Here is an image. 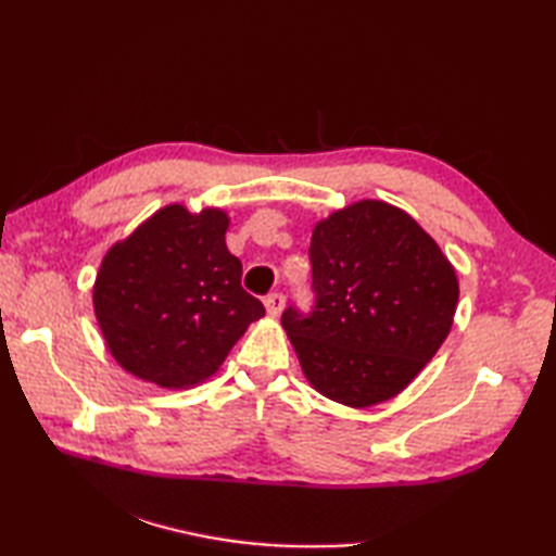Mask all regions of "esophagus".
Instances as JSON below:
<instances>
[{
  "mask_svg": "<svg viewBox=\"0 0 556 556\" xmlns=\"http://www.w3.org/2000/svg\"><path fill=\"white\" fill-rule=\"evenodd\" d=\"M285 303H287L285 293H279V291H275V293H269V296H265V308H267L269 315H279L281 308H285Z\"/></svg>",
  "mask_w": 556,
  "mask_h": 556,
  "instance_id": "esophagus-1",
  "label": "esophagus"
}]
</instances>
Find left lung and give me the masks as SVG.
Listing matches in <instances>:
<instances>
[{
	"label": "left lung",
	"instance_id": "1",
	"mask_svg": "<svg viewBox=\"0 0 556 556\" xmlns=\"http://www.w3.org/2000/svg\"><path fill=\"white\" fill-rule=\"evenodd\" d=\"M313 305L281 325L317 392L353 408L396 396L442 346L456 271L404 210L361 200L311 239Z\"/></svg>",
	"mask_w": 556,
	"mask_h": 556
}]
</instances>
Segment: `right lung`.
Wrapping results in <instances>:
<instances>
[{"label": "right lung", "mask_w": 556, "mask_h": 556, "mask_svg": "<svg viewBox=\"0 0 556 556\" xmlns=\"http://www.w3.org/2000/svg\"><path fill=\"white\" fill-rule=\"evenodd\" d=\"M227 227L222 210L169 205L104 255L92 301L122 368L169 389L198 384L265 315L241 287Z\"/></svg>", "instance_id": "add662e5"}]
</instances>
